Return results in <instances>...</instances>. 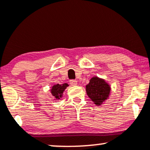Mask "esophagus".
<instances>
[{"label": "esophagus", "mask_w": 150, "mask_h": 150, "mask_svg": "<svg viewBox=\"0 0 150 150\" xmlns=\"http://www.w3.org/2000/svg\"><path fill=\"white\" fill-rule=\"evenodd\" d=\"M70 84L72 86H76L77 85V82L75 80H72L70 81Z\"/></svg>", "instance_id": "1"}]
</instances>
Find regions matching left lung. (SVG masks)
Returning <instances> with one entry per match:
<instances>
[{"label":"left lung","instance_id":"obj_1","mask_svg":"<svg viewBox=\"0 0 150 150\" xmlns=\"http://www.w3.org/2000/svg\"><path fill=\"white\" fill-rule=\"evenodd\" d=\"M86 92L94 104L101 106L109 97L111 87L104 79L94 76L86 85Z\"/></svg>","mask_w":150,"mask_h":150}]
</instances>
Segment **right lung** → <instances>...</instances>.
Listing matches in <instances>:
<instances>
[{
  "label": "right lung",
  "mask_w": 150,
  "mask_h": 150,
  "mask_svg": "<svg viewBox=\"0 0 150 150\" xmlns=\"http://www.w3.org/2000/svg\"><path fill=\"white\" fill-rule=\"evenodd\" d=\"M68 86L69 85L67 83L62 84V85L56 84V85H53V87L51 89V93L53 97H54V100H58L63 97V92Z\"/></svg>",
  "instance_id": "right-lung-1"
}]
</instances>
